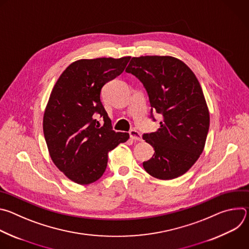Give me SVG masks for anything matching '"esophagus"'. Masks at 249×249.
Wrapping results in <instances>:
<instances>
[{
  "mask_svg": "<svg viewBox=\"0 0 249 249\" xmlns=\"http://www.w3.org/2000/svg\"><path fill=\"white\" fill-rule=\"evenodd\" d=\"M129 134H130L131 139H133V140H135V141H142V135L140 134L139 131H137V130H135V129H132V130L129 132Z\"/></svg>",
  "mask_w": 249,
  "mask_h": 249,
  "instance_id": "esophagus-1",
  "label": "esophagus"
}]
</instances>
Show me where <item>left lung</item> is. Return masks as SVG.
<instances>
[{"label":"left lung","instance_id":"left-lung-1","mask_svg":"<svg viewBox=\"0 0 249 249\" xmlns=\"http://www.w3.org/2000/svg\"><path fill=\"white\" fill-rule=\"evenodd\" d=\"M126 72L134 75L146 89L153 112L162 116L160 127L146 133L155 150L143 162L156 178H176L191 168L202 154L210 126V114L202 88L182 61L170 56L133 57Z\"/></svg>","mask_w":249,"mask_h":249}]
</instances>
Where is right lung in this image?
I'll list each match as a JSON object with an SVG mask.
<instances>
[{
  "instance_id": "obj_1",
  "label": "right lung",
  "mask_w": 249,
  "mask_h": 249,
  "mask_svg": "<svg viewBox=\"0 0 249 249\" xmlns=\"http://www.w3.org/2000/svg\"><path fill=\"white\" fill-rule=\"evenodd\" d=\"M131 57L82 59L56 82L43 116V133L55 165L72 181L87 185L99 179L108 152L129 139L115 132L100 101L102 87L123 73ZM104 119L100 126L95 119Z\"/></svg>"
}]
</instances>
